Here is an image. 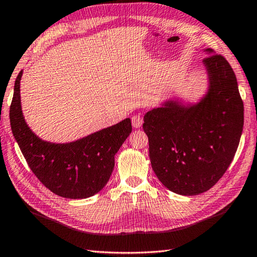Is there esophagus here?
Segmentation results:
<instances>
[{
    "mask_svg": "<svg viewBox=\"0 0 257 257\" xmlns=\"http://www.w3.org/2000/svg\"><path fill=\"white\" fill-rule=\"evenodd\" d=\"M132 123L134 128H141L143 124V118L141 115H134L132 118Z\"/></svg>",
    "mask_w": 257,
    "mask_h": 257,
    "instance_id": "34e87169",
    "label": "esophagus"
}]
</instances>
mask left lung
I'll list each match as a JSON object with an SVG mask.
<instances>
[{
    "label": "left lung",
    "instance_id": "obj_1",
    "mask_svg": "<svg viewBox=\"0 0 257 257\" xmlns=\"http://www.w3.org/2000/svg\"><path fill=\"white\" fill-rule=\"evenodd\" d=\"M203 60L207 87L197 102L173 96L144 115L150 160L162 185L194 196L214 186L227 171L243 127L237 78L222 55L211 49Z\"/></svg>",
    "mask_w": 257,
    "mask_h": 257
}]
</instances>
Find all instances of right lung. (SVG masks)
Listing matches in <instances>:
<instances>
[{
	"label": "right lung",
	"mask_w": 257,
	"mask_h": 257,
	"mask_svg": "<svg viewBox=\"0 0 257 257\" xmlns=\"http://www.w3.org/2000/svg\"><path fill=\"white\" fill-rule=\"evenodd\" d=\"M15 82L10 106L12 134L34 175L52 193L64 198L94 196L107 184L114 168V156L132 133L129 118L77 141L46 142L29 128L20 98V80Z\"/></svg>",
	"instance_id": "1"
}]
</instances>
